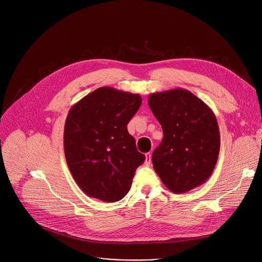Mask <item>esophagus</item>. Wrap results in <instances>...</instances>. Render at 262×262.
I'll use <instances>...</instances> for the list:
<instances>
[{"instance_id": "34e87169", "label": "esophagus", "mask_w": 262, "mask_h": 262, "mask_svg": "<svg viewBox=\"0 0 262 262\" xmlns=\"http://www.w3.org/2000/svg\"><path fill=\"white\" fill-rule=\"evenodd\" d=\"M145 157H146V159H145V165L149 166V165H150V163H151V154L148 152V154L145 155Z\"/></svg>"}]
</instances>
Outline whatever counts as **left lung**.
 Returning <instances> with one entry per match:
<instances>
[{
    "mask_svg": "<svg viewBox=\"0 0 262 262\" xmlns=\"http://www.w3.org/2000/svg\"><path fill=\"white\" fill-rule=\"evenodd\" d=\"M148 104L164 133L152 154L154 168L164 184L181 194L204 183L220 151V132L212 111L184 89L150 94Z\"/></svg>",
    "mask_w": 262,
    "mask_h": 262,
    "instance_id": "left-lung-1",
    "label": "left lung"
}]
</instances>
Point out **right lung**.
Returning a JSON list of instances; mask_svg holds the SVG:
<instances>
[{"instance_id": "1", "label": "right lung", "mask_w": 262, "mask_h": 262, "mask_svg": "<svg viewBox=\"0 0 262 262\" xmlns=\"http://www.w3.org/2000/svg\"><path fill=\"white\" fill-rule=\"evenodd\" d=\"M139 94L101 87L74 104L64 127V152L72 177L89 197L121 200L145 156L127 123L141 106Z\"/></svg>"}]
</instances>
